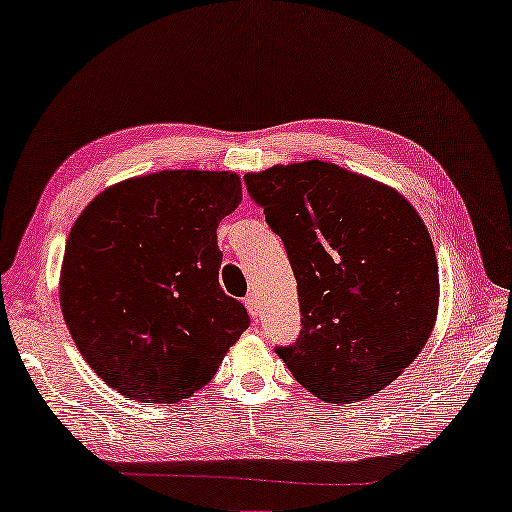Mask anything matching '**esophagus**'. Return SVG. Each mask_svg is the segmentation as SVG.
<instances>
[{
    "label": "esophagus",
    "instance_id": "34e87169",
    "mask_svg": "<svg viewBox=\"0 0 512 512\" xmlns=\"http://www.w3.org/2000/svg\"><path fill=\"white\" fill-rule=\"evenodd\" d=\"M245 308H247V313L256 320V317H258V299L254 295L245 297Z\"/></svg>",
    "mask_w": 512,
    "mask_h": 512
}]
</instances>
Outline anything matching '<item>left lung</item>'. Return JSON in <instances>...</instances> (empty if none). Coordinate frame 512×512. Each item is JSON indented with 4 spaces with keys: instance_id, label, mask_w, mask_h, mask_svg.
I'll return each mask as SVG.
<instances>
[{
    "instance_id": "obj_1",
    "label": "left lung",
    "mask_w": 512,
    "mask_h": 512,
    "mask_svg": "<svg viewBox=\"0 0 512 512\" xmlns=\"http://www.w3.org/2000/svg\"><path fill=\"white\" fill-rule=\"evenodd\" d=\"M245 183L297 279L301 331L276 354L329 404L376 395L420 354L438 315L422 217L397 190L324 161L274 165Z\"/></svg>"
}]
</instances>
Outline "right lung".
Wrapping results in <instances>:
<instances>
[{
    "instance_id": "right-lung-1",
    "label": "right lung",
    "mask_w": 512,
    "mask_h": 512,
    "mask_svg": "<svg viewBox=\"0 0 512 512\" xmlns=\"http://www.w3.org/2000/svg\"><path fill=\"white\" fill-rule=\"evenodd\" d=\"M240 201L238 174L165 170L106 188L74 222L63 317L86 363L124 397H192L249 326L220 288L217 247Z\"/></svg>"
}]
</instances>
